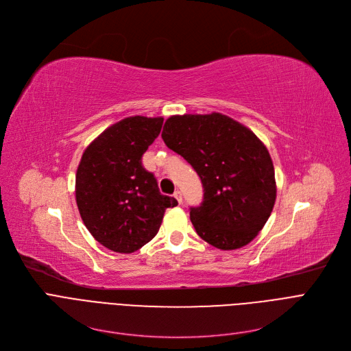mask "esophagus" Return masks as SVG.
<instances>
[{"label": "esophagus", "mask_w": 351, "mask_h": 351, "mask_svg": "<svg viewBox=\"0 0 351 351\" xmlns=\"http://www.w3.org/2000/svg\"><path fill=\"white\" fill-rule=\"evenodd\" d=\"M173 196H175V199L179 202V204H182V193H180V191H175Z\"/></svg>", "instance_id": "1"}]
</instances>
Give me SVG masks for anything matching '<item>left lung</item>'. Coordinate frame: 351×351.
<instances>
[{
  "instance_id": "left-lung-1",
  "label": "left lung",
  "mask_w": 351,
  "mask_h": 351,
  "mask_svg": "<svg viewBox=\"0 0 351 351\" xmlns=\"http://www.w3.org/2000/svg\"><path fill=\"white\" fill-rule=\"evenodd\" d=\"M162 139L192 165L204 185V202L191 209L196 233L220 250L250 243L266 225L278 192L266 145L219 112L172 115Z\"/></svg>"
}]
</instances>
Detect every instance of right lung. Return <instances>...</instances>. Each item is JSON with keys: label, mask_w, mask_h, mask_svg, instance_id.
Segmentation results:
<instances>
[{"label": "right lung", "mask_w": 351, "mask_h": 351, "mask_svg": "<svg viewBox=\"0 0 351 351\" xmlns=\"http://www.w3.org/2000/svg\"><path fill=\"white\" fill-rule=\"evenodd\" d=\"M163 123L162 117H128L108 126L82 154L75 199L82 222L106 249L134 253L155 237L165 210L178 205L160 195L142 155Z\"/></svg>", "instance_id": "obj_1"}]
</instances>
